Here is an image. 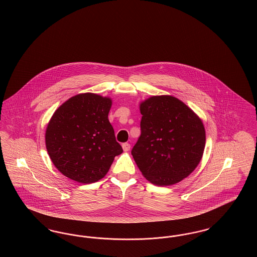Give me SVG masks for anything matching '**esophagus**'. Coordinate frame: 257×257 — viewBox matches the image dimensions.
Segmentation results:
<instances>
[{"instance_id": "1", "label": "esophagus", "mask_w": 257, "mask_h": 257, "mask_svg": "<svg viewBox=\"0 0 257 257\" xmlns=\"http://www.w3.org/2000/svg\"><path fill=\"white\" fill-rule=\"evenodd\" d=\"M130 148H131L130 144H128V143H124V144H122V149H123V151H124V152H128V151L130 150Z\"/></svg>"}]
</instances>
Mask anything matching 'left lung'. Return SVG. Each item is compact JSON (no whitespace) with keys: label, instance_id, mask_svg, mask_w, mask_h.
Returning <instances> with one entry per match:
<instances>
[{"label":"left lung","instance_id":"8db88e82","mask_svg":"<svg viewBox=\"0 0 257 257\" xmlns=\"http://www.w3.org/2000/svg\"><path fill=\"white\" fill-rule=\"evenodd\" d=\"M140 111L141 136L131 154L143 176L157 186H171L188 177L205 147L201 119L168 95L145 99Z\"/></svg>","mask_w":257,"mask_h":257}]
</instances>
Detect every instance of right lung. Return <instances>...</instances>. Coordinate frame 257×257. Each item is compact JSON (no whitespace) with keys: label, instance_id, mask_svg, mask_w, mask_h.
I'll return each instance as SVG.
<instances>
[{"label":"right lung","instance_id":"add662e5","mask_svg":"<svg viewBox=\"0 0 257 257\" xmlns=\"http://www.w3.org/2000/svg\"><path fill=\"white\" fill-rule=\"evenodd\" d=\"M112 100L78 94L55 111L46 129V148L59 172L81 184L104 177L123 150L107 118Z\"/></svg>","mask_w":257,"mask_h":257}]
</instances>
